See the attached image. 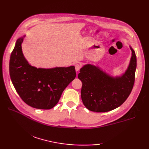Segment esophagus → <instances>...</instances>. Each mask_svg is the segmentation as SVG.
<instances>
[{"label":"esophagus","instance_id":"obj_1","mask_svg":"<svg viewBox=\"0 0 149 149\" xmlns=\"http://www.w3.org/2000/svg\"><path fill=\"white\" fill-rule=\"evenodd\" d=\"M81 65L80 64L75 65V70H76V72L79 71V70L81 69Z\"/></svg>","mask_w":149,"mask_h":149}]
</instances>
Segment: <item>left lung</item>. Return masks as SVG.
I'll return each instance as SVG.
<instances>
[{
	"mask_svg": "<svg viewBox=\"0 0 149 149\" xmlns=\"http://www.w3.org/2000/svg\"><path fill=\"white\" fill-rule=\"evenodd\" d=\"M132 57L122 76L112 77L91 65L80 70L78 78L83 83L81 99L85 107L94 112H107L116 109L130 95L135 81L136 56L131 47Z\"/></svg>",
	"mask_w": 149,
	"mask_h": 149,
	"instance_id": "obj_1",
	"label": "left lung"
}]
</instances>
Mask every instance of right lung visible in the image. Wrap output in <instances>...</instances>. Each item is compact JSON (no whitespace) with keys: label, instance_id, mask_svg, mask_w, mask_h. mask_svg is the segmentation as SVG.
I'll use <instances>...</instances> for the list:
<instances>
[{"label":"right lung","instance_id":"add662e5","mask_svg":"<svg viewBox=\"0 0 149 149\" xmlns=\"http://www.w3.org/2000/svg\"><path fill=\"white\" fill-rule=\"evenodd\" d=\"M23 38L17 40L9 61V74L16 91L27 105L50 109L76 76L74 66L45 69L31 66L22 51Z\"/></svg>","mask_w":149,"mask_h":149}]
</instances>
